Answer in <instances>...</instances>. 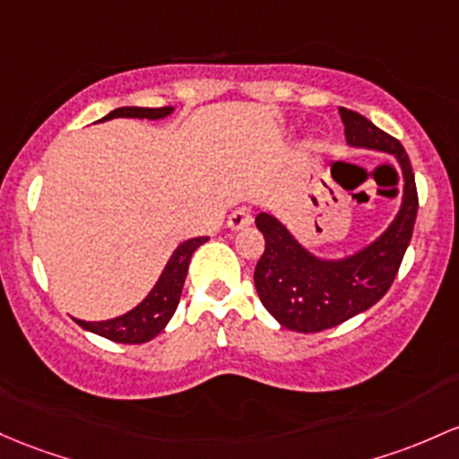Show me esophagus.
<instances>
[{
    "label": "esophagus",
    "instance_id": "obj_1",
    "mask_svg": "<svg viewBox=\"0 0 459 459\" xmlns=\"http://www.w3.org/2000/svg\"><path fill=\"white\" fill-rule=\"evenodd\" d=\"M226 224H229L230 230H244L253 224V213H250V209H246V206H239V209H235L233 213L229 215V221H226Z\"/></svg>",
    "mask_w": 459,
    "mask_h": 459
}]
</instances>
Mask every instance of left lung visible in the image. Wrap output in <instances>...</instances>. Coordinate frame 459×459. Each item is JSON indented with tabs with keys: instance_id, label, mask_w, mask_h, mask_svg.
Instances as JSON below:
<instances>
[{
	"instance_id": "obj_1",
	"label": "left lung",
	"mask_w": 459,
	"mask_h": 459,
	"mask_svg": "<svg viewBox=\"0 0 459 459\" xmlns=\"http://www.w3.org/2000/svg\"><path fill=\"white\" fill-rule=\"evenodd\" d=\"M340 117L346 145L394 156L403 176L401 204L375 239L335 259L311 253L276 215H256L255 224L265 239L255 268L256 294L272 318L299 333L331 329L384 299L414 233L418 194L410 156L364 115L340 108Z\"/></svg>"
}]
</instances>
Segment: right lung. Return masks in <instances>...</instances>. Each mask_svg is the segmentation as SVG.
Instances as JSON below:
<instances>
[{
  "mask_svg": "<svg viewBox=\"0 0 459 459\" xmlns=\"http://www.w3.org/2000/svg\"><path fill=\"white\" fill-rule=\"evenodd\" d=\"M174 113V107H160V108H145V107H122L110 110L107 117H102L100 122H108V119H165ZM209 238H191L185 239L183 244L176 246L172 256L165 264L163 272H160L159 281H156L152 290L148 291L143 300L137 307H133L126 314L117 316V318L108 320H80L74 318L75 325H80L82 329L91 331L95 335H102L107 340L119 342V344H143L156 337L160 331L168 326V322L172 320L176 307H178L180 294H183L185 279H187L189 261L194 250L198 246H203Z\"/></svg>",
  "mask_w": 459,
  "mask_h": 459,
  "instance_id": "right-lung-1",
  "label": "right lung"
}]
</instances>
